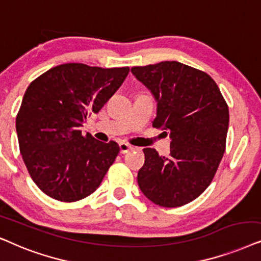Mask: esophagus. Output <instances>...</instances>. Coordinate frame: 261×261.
Masks as SVG:
<instances>
[{
  "mask_svg": "<svg viewBox=\"0 0 261 261\" xmlns=\"http://www.w3.org/2000/svg\"><path fill=\"white\" fill-rule=\"evenodd\" d=\"M119 149H120L121 154H126V152H128L130 150H133L134 147H133V145L125 143V142H120V143H119Z\"/></svg>",
  "mask_w": 261,
  "mask_h": 261,
  "instance_id": "34e87169",
  "label": "esophagus"
}]
</instances>
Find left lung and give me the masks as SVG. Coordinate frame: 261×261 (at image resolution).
<instances>
[{"instance_id":"8db88e82","label":"left lung","mask_w":261,"mask_h":261,"mask_svg":"<svg viewBox=\"0 0 261 261\" xmlns=\"http://www.w3.org/2000/svg\"><path fill=\"white\" fill-rule=\"evenodd\" d=\"M158 101L152 126L169 133L171 152L143 149L138 186L156 205L178 207L199 197L213 181L225 151L229 109L210 75L175 61L134 67Z\"/></svg>"}]
</instances>
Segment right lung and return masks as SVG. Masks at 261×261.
Here are the masks:
<instances>
[{
    "instance_id": "add662e5",
    "label": "right lung",
    "mask_w": 261,
    "mask_h": 261,
    "mask_svg": "<svg viewBox=\"0 0 261 261\" xmlns=\"http://www.w3.org/2000/svg\"><path fill=\"white\" fill-rule=\"evenodd\" d=\"M128 67L67 63L31 82L16 116L20 152L36 185L56 200L71 203L98 189L119 145L103 143L80 126L126 79Z\"/></svg>"
}]
</instances>
